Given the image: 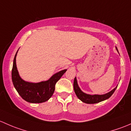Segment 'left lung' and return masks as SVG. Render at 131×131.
Instances as JSON below:
<instances>
[{
    "mask_svg": "<svg viewBox=\"0 0 131 131\" xmlns=\"http://www.w3.org/2000/svg\"><path fill=\"white\" fill-rule=\"evenodd\" d=\"M115 48L118 53V49H117L116 47ZM73 85L74 90V92L75 95L78 96V98L83 102L85 103H88V104H94V103H99V102H102V101L107 100L108 98H110L113 95V93L115 91L116 88L117 87V86H116L115 88L113 89L110 92L107 93L106 94H103V95H90V94L85 93H84L81 90L79 86H78V81H77V79L75 77L74 78V80Z\"/></svg>",
    "mask_w": 131,
    "mask_h": 131,
    "instance_id": "left-lung-1",
    "label": "left lung"
}]
</instances>
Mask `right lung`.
<instances>
[{"instance_id":"1","label":"right lung","mask_w":131,"mask_h":131,"mask_svg":"<svg viewBox=\"0 0 131 131\" xmlns=\"http://www.w3.org/2000/svg\"><path fill=\"white\" fill-rule=\"evenodd\" d=\"M16 52L12 69V81L14 88L21 98L31 103H40L48 101L53 95L55 86L67 69L54 74L49 79L39 83L26 81L20 77L16 66Z\"/></svg>"}]
</instances>
